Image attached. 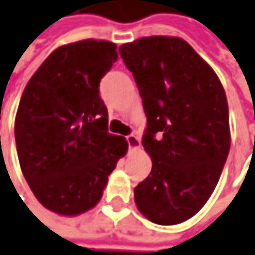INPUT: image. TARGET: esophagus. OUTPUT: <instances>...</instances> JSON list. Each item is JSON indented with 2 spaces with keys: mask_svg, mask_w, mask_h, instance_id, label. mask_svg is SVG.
Wrapping results in <instances>:
<instances>
[{
  "mask_svg": "<svg viewBox=\"0 0 255 255\" xmlns=\"http://www.w3.org/2000/svg\"><path fill=\"white\" fill-rule=\"evenodd\" d=\"M127 143L129 149H138V148L141 146V141H139V138H138V136H135V135H128Z\"/></svg>",
  "mask_w": 255,
  "mask_h": 255,
  "instance_id": "obj_1",
  "label": "esophagus"
}]
</instances>
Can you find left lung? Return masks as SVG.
<instances>
[{
  "instance_id": "obj_1",
  "label": "left lung",
  "mask_w": 255,
  "mask_h": 255,
  "mask_svg": "<svg viewBox=\"0 0 255 255\" xmlns=\"http://www.w3.org/2000/svg\"><path fill=\"white\" fill-rule=\"evenodd\" d=\"M119 51L139 89L146 114L142 145L152 159L150 174L134 188L135 204L150 222H184L214 193L229 155L226 93L180 37H142Z\"/></svg>"
}]
</instances>
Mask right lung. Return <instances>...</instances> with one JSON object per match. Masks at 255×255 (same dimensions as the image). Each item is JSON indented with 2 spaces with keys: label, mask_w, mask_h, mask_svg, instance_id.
Instances as JSON below:
<instances>
[{
  "label": "right lung",
  "mask_w": 255,
  "mask_h": 255,
  "mask_svg": "<svg viewBox=\"0 0 255 255\" xmlns=\"http://www.w3.org/2000/svg\"><path fill=\"white\" fill-rule=\"evenodd\" d=\"M117 46L81 40L54 50L33 74L19 102V164L43 207L75 216L102 198L107 177L127 153L126 138L109 132L100 81L117 61Z\"/></svg>",
  "instance_id": "obj_1"
}]
</instances>
